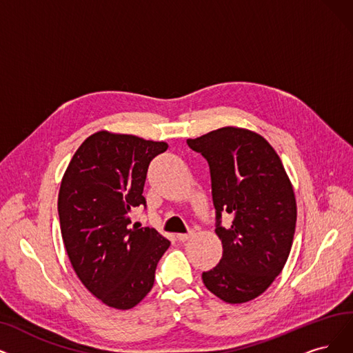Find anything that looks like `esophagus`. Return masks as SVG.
<instances>
[{
	"label": "esophagus",
	"mask_w": 353,
	"mask_h": 353,
	"mask_svg": "<svg viewBox=\"0 0 353 353\" xmlns=\"http://www.w3.org/2000/svg\"><path fill=\"white\" fill-rule=\"evenodd\" d=\"M195 233L192 232V230H190L188 233H179V234H176V239L179 242H185V241H190V239L194 236Z\"/></svg>",
	"instance_id": "1"
}]
</instances>
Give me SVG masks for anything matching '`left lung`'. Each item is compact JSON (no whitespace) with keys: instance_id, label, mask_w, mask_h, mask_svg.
Instances as JSON below:
<instances>
[{"instance_id":"8db88e82","label":"left lung","mask_w":353,"mask_h":353,"mask_svg":"<svg viewBox=\"0 0 353 353\" xmlns=\"http://www.w3.org/2000/svg\"><path fill=\"white\" fill-rule=\"evenodd\" d=\"M187 145L210 166L220 262L203 272L208 291L225 303L256 299L281 274L288 259L297 205L276 152L253 132L223 128ZM232 221L223 226L221 216Z\"/></svg>"}]
</instances>
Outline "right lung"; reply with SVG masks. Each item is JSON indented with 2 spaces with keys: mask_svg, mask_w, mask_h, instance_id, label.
<instances>
[{
  "mask_svg": "<svg viewBox=\"0 0 353 353\" xmlns=\"http://www.w3.org/2000/svg\"><path fill=\"white\" fill-rule=\"evenodd\" d=\"M166 149L163 142L98 132L63 175L58 211L69 261L85 288L112 308L129 310L146 297L171 245L154 229L132 225V211L146 208L149 163Z\"/></svg>",
  "mask_w": 353,
  "mask_h": 353,
  "instance_id": "obj_1",
  "label": "right lung"
}]
</instances>
